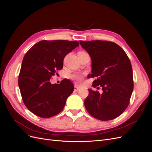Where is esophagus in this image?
<instances>
[{"mask_svg":"<svg viewBox=\"0 0 152 152\" xmlns=\"http://www.w3.org/2000/svg\"><path fill=\"white\" fill-rule=\"evenodd\" d=\"M79 89H80V87L77 86V85H75V91H79Z\"/></svg>","mask_w":152,"mask_h":152,"instance_id":"1","label":"esophagus"}]
</instances>
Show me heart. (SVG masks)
Returning <instances> with one entry per match:
<instances>
[{
  "instance_id": "obj_1",
  "label": "heart",
  "mask_w": 152,
  "mask_h": 152,
  "mask_svg": "<svg viewBox=\"0 0 152 152\" xmlns=\"http://www.w3.org/2000/svg\"><path fill=\"white\" fill-rule=\"evenodd\" d=\"M71 77L73 79V80L77 84L81 83L82 80H83V75L81 74H79V73H76L74 74L73 75H71Z\"/></svg>"
}]
</instances>
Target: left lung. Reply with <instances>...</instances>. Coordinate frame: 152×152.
Wrapping results in <instances>:
<instances>
[{
	"label": "left lung",
	"mask_w": 152,
	"mask_h": 152,
	"mask_svg": "<svg viewBox=\"0 0 152 152\" xmlns=\"http://www.w3.org/2000/svg\"><path fill=\"white\" fill-rule=\"evenodd\" d=\"M92 60V86L103 92L89 90L84 105L89 113L101 121L121 115L129 105L134 88L132 68L124 50L106 41L79 42Z\"/></svg>",
	"instance_id": "obj_1"
}]
</instances>
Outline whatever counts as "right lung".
<instances>
[{"label":"right lung","mask_w":152,"mask_h":152,"mask_svg":"<svg viewBox=\"0 0 152 152\" xmlns=\"http://www.w3.org/2000/svg\"><path fill=\"white\" fill-rule=\"evenodd\" d=\"M79 45L77 41H41L24 57L18 86L24 104L37 116L47 118L59 113L74 91L69 79L52 84L50 79L63 68L65 56Z\"/></svg>","instance_id":"obj_1"}]
</instances>
